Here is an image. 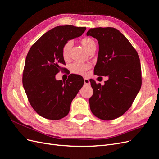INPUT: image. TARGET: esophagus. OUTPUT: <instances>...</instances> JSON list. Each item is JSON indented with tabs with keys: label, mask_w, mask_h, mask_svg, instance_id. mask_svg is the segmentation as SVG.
<instances>
[{
	"label": "esophagus",
	"mask_w": 159,
	"mask_h": 159,
	"mask_svg": "<svg viewBox=\"0 0 159 159\" xmlns=\"http://www.w3.org/2000/svg\"><path fill=\"white\" fill-rule=\"evenodd\" d=\"M84 84L85 85H89L90 84V81L89 80L88 78H84Z\"/></svg>",
	"instance_id": "obj_1"
}]
</instances>
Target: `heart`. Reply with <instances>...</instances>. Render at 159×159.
<instances>
[{
    "label": "heart",
    "instance_id": "1",
    "mask_svg": "<svg viewBox=\"0 0 159 159\" xmlns=\"http://www.w3.org/2000/svg\"><path fill=\"white\" fill-rule=\"evenodd\" d=\"M81 44L84 48L90 53L95 51L96 49V43L93 39L89 37H85L82 38L80 40ZM71 48V42H67L64 45L61 50V55L65 61H68L70 60V52ZM90 64H81V63H74L71 66L70 70L72 74L84 75L85 74L86 71L91 68Z\"/></svg>",
    "mask_w": 159,
    "mask_h": 159
}]
</instances>
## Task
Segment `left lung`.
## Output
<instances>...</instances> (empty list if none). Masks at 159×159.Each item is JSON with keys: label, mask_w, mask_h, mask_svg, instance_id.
<instances>
[{"label": "left lung", "mask_w": 159, "mask_h": 159, "mask_svg": "<svg viewBox=\"0 0 159 159\" xmlns=\"http://www.w3.org/2000/svg\"><path fill=\"white\" fill-rule=\"evenodd\" d=\"M87 36L96 38L99 44L94 74L109 77L103 85L89 80L93 89L89 100L90 109L98 118L111 121L131 107L141 89L140 59L127 38L116 28H91Z\"/></svg>", "instance_id": "8db88e82"}]
</instances>
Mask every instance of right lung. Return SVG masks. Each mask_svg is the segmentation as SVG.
<instances>
[{"mask_svg": "<svg viewBox=\"0 0 159 159\" xmlns=\"http://www.w3.org/2000/svg\"><path fill=\"white\" fill-rule=\"evenodd\" d=\"M85 27L59 26L42 36L30 48L23 70L22 84L28 102L42 117L59 120L68 114L72 100L84 85L81 75L70 74L66 81L55 76L66 69L61 55L69 40L83 34Z\"/></svg>", "mask_w": 159, "mask_h": 159, "instance_id": "obj_1", "label": "right lung"}]
</instances>
